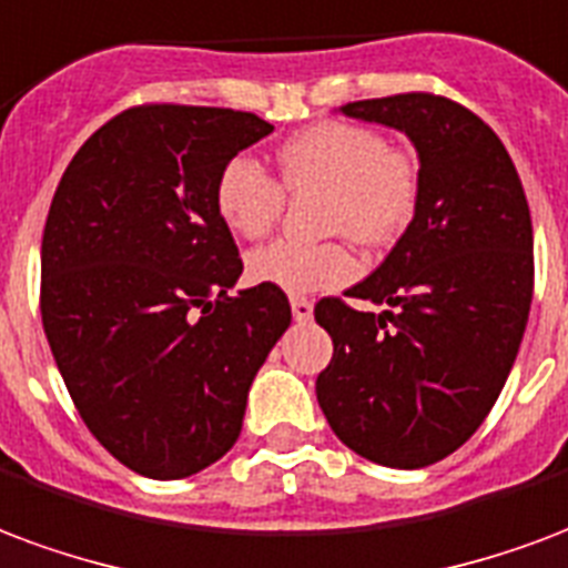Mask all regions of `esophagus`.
I'll return each mask as SVG.
<instances>
[{"label": "esophagus", "mask_w": 568, "mask_h": 568, "mask_svg": "<svg viewBox=\"0 0 568 568\" xmlns=\"http://www.w3.org/2000/svg\"><path fill=\"white\" fill-rule=\"evenodd\" d=\"M292 316H295V322H310V318H313V301H306V297H292Z\"/></svg>", "instance_id": "1"}]
</instances>
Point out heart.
Here are the masks:
<instances>
[{
	"mask_svg": "<svg viewBox=\"0 0 568 568\" xmlns=\"http://www.w3.org/2000/svg\"><path fill=\"white\" fill-rule=\"evenodd\" d=\"M280 180L246 153L222 165L213 201L237 237L262 241L285 210L288 195L322 192V231L346 234L361 246H388L409 229L422 201V168L403 146L373 125L316 123L292 134L280 153ZM358 258L343 241H276L246 258L252 283L285 295H313L355 280Z\"/></svg>",
	"mask_w": 568,
	"mask_h": 568,
	"instance_id": "b5f03b06",
	"label": "heart"
}]
</instances>
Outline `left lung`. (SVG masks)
Here are the masks:
<instances>
[{
    "label": "left lung",
    "mask_w": 568,
    "mask_h": 568,
    "mask_svg": "<svg viewBox=\"0 0 568 568\" xmlns=\"http://www.w3.org/2000/svg\"><path fill=\"white\" fill-rule=\"evenodd\" d=\"M339 111L409 134L422 201L388 258L316 322L334 355L316 379L331 430L373 464L422 469L476 434L515 364L532 301V222L494 129L445 95L400 92Z\"/></svg>",
    "instance_id": "obj_1"
}]
</instances>
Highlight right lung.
<instances>
[{"mask_svg": "<svg viewBox=\"0 0 568 568\" xmlns=\"http://www.w3.org/2000/svg\"><path fill=\"white\" fill-rule=\"evenodd\" d=\"M273 125L250 111L138 104L90 134L50 201L41 322L71 400L116 460L159 481L237 443L246 394L292 322L243 271L213 186Z\"/></svg>", "mask_w": 568, "mask_h": 568, "instance_id": "1", "label": "right lung"}]
</instances>
